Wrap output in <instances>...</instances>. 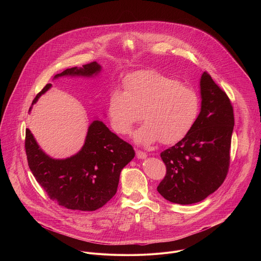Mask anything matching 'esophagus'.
<instances>
[{
  "instance_id": "1",
  "label": "esophagus",
  "mask_w": 261,
  "mask_h": 261,
  "mask_svg": "<svg viewBox=\"0 0 261 261\" xmlns=\"http://www.w3.org/2000/svg\"><path fill=\"white\" fill-rule=\"evenodd\" d=\"M146 153H144V152H142V151H136V157L138 158V159H144V158H146Z\"/></svg>"
}]
</instances>
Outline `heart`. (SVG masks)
<instances>
[{"mask_svg": "<svg viewBox=\"0 0 261 261\" xmlns=\"http://www.w3.org/2000/svg\"><path fill=\"white\" fill-rule=\"evenodd\" d=\"M199 108L193 89L155 70L130 74L124 81V91H113L107 101V115L118 134H130L142 118L145 123L135 139L143 145L179 141L194 126Z\"/></svg>", "mask_w": 261, "mask_h": 261, "instance_id": "heart-1", "label": "heart"}]
</instances>
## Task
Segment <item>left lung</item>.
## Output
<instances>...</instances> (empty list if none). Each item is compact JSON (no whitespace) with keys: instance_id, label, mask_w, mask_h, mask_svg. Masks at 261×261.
Instances as JSON below:
<instances>
[{"instance_id":"left-lung-1","label":"left lung","mask_w":261,"mask_h":261,"mask_svg":"<svg viewBox=\"0 0 261 261\" xmlns=\"http://www.w3.org/2000/svg\"><path fill=\"white\" fill-rule=\"evenodd\" d=\"M200 96L201 109L190 132L160 155L166 174L157 190L173 203L203 200L228 172L234 126L231 102L207 72L200 79Z\"/></svg>"}]
</instances>
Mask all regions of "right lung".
I'll return each mask as SVG.
<instances>
[{"label": "right lung", "mask_w": 261, "mask_h": 261, "mask_svg": "<svg viewBox=\"0 0 261 261\" xmlns=\"http://www.w3.org/2000/svg\"><path fill=\"white\" fill-rule=\"evenodd\" d=\"M100 71L101 66L92 62L81 68L66 69L55 79L93 77ZM50 87L51 84L46 85L37 94L32 106ZM24 146L29 167L49 198L66 208L85 212L102 207L115 196L122 169L135 156L132 145L99 120L89 126L82 150L69 158L54 159L46 155L30 129L25 130Z\"/></svg>", "instance_id": "right-lung-1"}]
</instances>
